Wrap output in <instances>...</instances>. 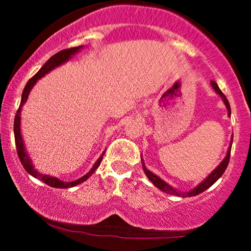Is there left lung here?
<instances>
[{"instance_id": "8db88e82", "label": "left lung", "mask_w": 251, "mask_h": 251, "mask_svg": "<svg viewBox=\"0 0 251 251\" xmlns=\"http://www.w3.org/2000/svg\"><path fill=\"white\" fill-rule=\"evenodd\" d=\"M211 86H212V87H214L215 92H217L220 96H221V98H222V100H224V103H225V104H226L227 110H228V115L231 116V107H229V102H228V100H227V98H226V96H225L224 93H222V91L220 90L219 86H217V83L215 82V81H211ZM232 140H233V138H232ZM231 147L232 146H229L228 151H227L226 158H225L224 160L221 161V164H220V165L217 166V168L215 169V170L212 171V173L210 174L209 176H207L203 182H201V183H199L198 186H197L196 188L193 189V191L187 192V193H179V192H177L176 189L173 188V187L169 186V184L166 183V182H164L163 179L159 178V177L156 176V175H154L153 173H151V171H149L148 169H146V166H144V164H143V160H142V164H143V170H144V173H146L147 177H148V178L151 179V182H153L154 186L158 187L159 189H161V191L165 192V193L173 194V196H177V197H193V196H198V194L203 193L204 191H206L207 188H210V187H211L212 184H214L215 182H216L217 179H219L220 177H221L222 175H224V173H225V171H226V169H227V165H228V163H229V156H231Z\"/></svg>"}]
</instances>
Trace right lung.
<instances>
[{
    "mask_svg": "<svg viewBox=\"0 0 251 251\" xmlns=\"http://www.w3.org/2000/svg\"><path fill=\"white\" fill-rule=\"evenodd\" d=\"M80 48H81V46L72 47V48H67V50H60V52L55 53L54 55H52V57H50V59H48L47 62L45 63L44 67H42L41 69H40L39 72H37L36 74L34 75V76L30 78L29 81H27L26 85H25V87H24V91H23L22 100H20V105H19V108H18V110H17L16 118H14V138H16V148H17V151H18V156H19V159H20V161H22L23 166H24L25 170H26L27 173L31 175V176H34L35 178L41 179L42 182H45V183L48 184V186L54 187V188H70V187H74V186H76V184L81 183V182L86 181V179H87L88 177L91 176V175L95 173L96 169H97L98 166L100 165V161H102L103 155H104L105 151H103V154L100 156V159L96 161V164L93 165V168L91 169L90 173H87L85 175V176H82L81 178H78L74 182H63V181H60V179L55 178V177L47 176V175H42V174L37 173V171L34 169V166H32L31 160H30L29 156H27L26 151H25L24 143H23L22 135H20V111H22V107L24 105V103L26 102L27 96H29V93H30V91H31L32 86L36 83V81L39 80V78H41L42 76H45V75H46L48 72H50L52 69H54L55 67H58V65H60V64H63L64 62H67V60L69 59V58L72 57L73 54H75V53H76L77 50H80Z\"/></svg>",
    "mask_w": 251,
    "mask_h": 251,
    "instance_id": "right-lung-1",
    "label": "right lung"
}]
</instances>
